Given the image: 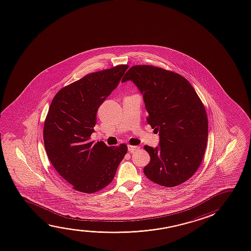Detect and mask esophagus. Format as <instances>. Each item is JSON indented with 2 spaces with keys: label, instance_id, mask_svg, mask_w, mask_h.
Instances as JSON below:
<instances>
[{
  "label": "esophagus",
  "instance_id": "esophagus-1",
  "mask_svg": "<svg viewBox=\"0 0 251 251\" xmlns=\"http://www.w3.org/2000/svg\"><path fill=\"white\" fill-rule=\"evenodd\" d=\"M139 149V146H131V145H128V146H127V150H128L129 152H134V151H138Z\"/></svg>",
  "mask_w": 251,
  "mask_h": 251
}]
</instances>
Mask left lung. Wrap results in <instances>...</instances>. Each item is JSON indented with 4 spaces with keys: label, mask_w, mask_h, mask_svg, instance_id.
Returning <instances> with one entry per match:
<instances>
[{
    "label": "left lung",
    "mask_w": 251,
    "mask_h": 251,
    "mask_svg": "<svg viewBox=\"0 0 251 251\" xmlns=\"http://www.w3.org/2000/svg\"><path fill=\"white\" fill-rule=\"evenodd\" d=\"M132 81L143 95L148 124L160 142L144 146L151 162L143 172L151 181L175 187L197 172L208 141V118L196 90L181 75L151 65L133 66L122 82Z\"/></svg>",
    "instance_id": "left-lung-1"
}]
</instances>
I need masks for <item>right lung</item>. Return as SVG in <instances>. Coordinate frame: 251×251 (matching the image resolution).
<instances>
[{
  "instance_id": "1",
  "label": "right lung",
  "mask_w": 251,
  "mask_h": 251,
  "mask_svg": "<svg viewBox=\"0 0 251 251\" xmlns=\"http://www.w3.org/2000/svg\"><path fill=\"white\" fill-rule=\"evenodd\" d=\"M128 66H116L89 74L54 96L44 122L43 140L48 157L73 189L91 194L108 186L127 147L93 144L97 113L119 84Z\"/></svg>"
}]
</instances>
